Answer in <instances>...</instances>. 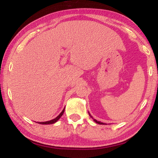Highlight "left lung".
<instances>
[{
  "instance_id": "8db88e82",
  "label": "left lung",
  "mask_w": 158,
  "mask_h": 158,
  "mask_svg": "<svg viewBox=\"0 0 158 158\" xmlns=\"http://www.w3.org/2000/svg\"><path fill=\"white\" fill-rule=\"evenodd\" d=\"M88 113H89V116L91 117V118L94 119V121H95V123H98V124H101V125H105V124H106V123H102V122H101V121H98V120H96V119H95L94 118H93L92 117V115L90 114V113L88 111Z\"/></svg>"
}]
</instances>
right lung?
<instances>
[{"label": "right lung", "instance_id": "1", "mask_svg": "<svg viewBox=\"0 0 158 158\" xmlns=\"http://www.w3.org/2000/svg\"><path fill=\"white\" fill-rule=\"evenodd\" d=\"M64 108L65 107H64V109L63 110V111L60 112V114L57 116V117H56V118H55V119H52V120H50V121H44V122H37V123H39V124H42V125H48V124H53V123H56V121H57L60 118V117H61L62 115H63V113H64Z\"/></svg>", "mask_w": 158, "mask_h": 158}]
</instances>
